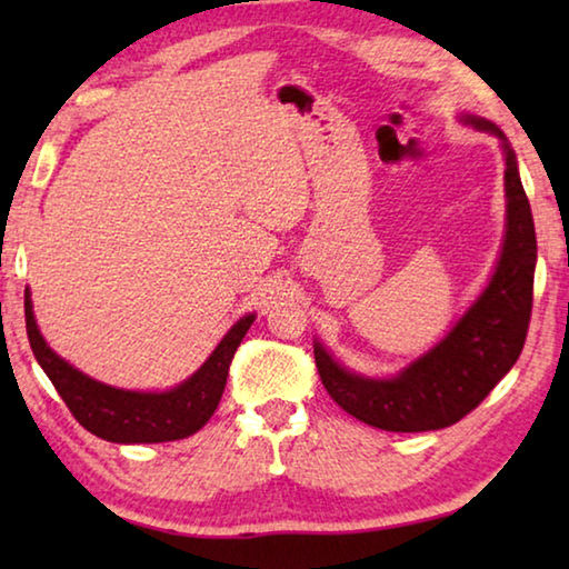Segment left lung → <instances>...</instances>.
Listing matches in <instances>:
<instances>
[{
    "label": "left lung",
    "instance_id": "left-lung-1",
    "mask_svg": "<svg viewBox=\"0 0 569 569\" xmlns=\"http://www.w3.org/2000/svg\"><path fill=\"white\" fill-rule=\"evenodd\" d=\"M459 120L495 134L507 166L505 240L485 291L445 339L393 377H366L346 369L321 341H313L319 377L331 399L351 417L383 431H431L457 423L507 377L527 339L537 238L517 156L495 122L479 114H459Z\"/></svg>",
    "mask_w": 569,
    "mask_h": 569
}]
</instances>
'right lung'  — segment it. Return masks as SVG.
Here are the masks:
<instances>
[{
  "instance_id": "right-lung-1",
  "label": "right lung",
  "mask_w": 569,
  "mask_h": 569,
  "mask_svg": "<svg viewBox=\"0 0 569 569\" xmlns=\"http://www.w3.org/2000/svg\"><path fill=\"white\" fill-rule=\"evenodd\" d=\"M24 321L37 363L54 383L72 417L94 437L114 445H160L196 435L218 409L233 353L248 333L256 313H246L196 373L166 391H132L88 377L50 349L34 319L32 293L24 288Z\"/></svg>"
}]
</instances>
